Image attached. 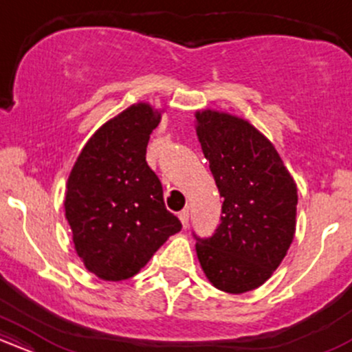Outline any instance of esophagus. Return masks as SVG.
I'll return each mask as SVG.
<instances>
[{
    "label": "esophagus",
    "instance_id": "1",
    "mask_svg": "<svg viewBox=\"0 0 352 352\" xmlns=\"http://www.w3.org/2000/svg\"><path fill=\"white\" fill-rule=\"evenodd\" d=\"M179 218H180V221H182V227L187 228L188 227V220H190L188 210H182V212L179 213Z\"/></svg>",
    "mask_w": 352,
    "mask_h": 352
}]
</instances>
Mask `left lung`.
<instances>
[{
    "label": "left lung",
    "mask_w": 352,
    "mask_h": 352,
    "mask_svg": "<svg viewBox=\"0 0 352 352\" xmlns=\"http://www.w3.org/2000/svg\"><path fill=\"white\" fill-rule=\"evenodd\" d=\"M197 135L223 197L212 236L197 235L205 276L225 293L256 289L286 256L296 230L298 190L274 145L248 120L199 111Z\"/></svg>",
    "instance_id": "8db88e82"
}]
</instances>
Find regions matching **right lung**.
<instances>
[{
	"label": "right lung",
	"instance_id": "obj_1",
	"mask_svg": "<svg viewBox=\"0 0 352 352\" xmlns=\"http://www.w3.org/2000/svg\"><path fill=\"white\" fill-rule=\"evenodd\" d=\"M159 122L151 104L127 107L87 140L67 179L64 208L76 253L100 280L132 278L182 228L145 160Z\"/></svg>",
	"mask_w": 352,
	"mask_h": 352
}]
</instances>
